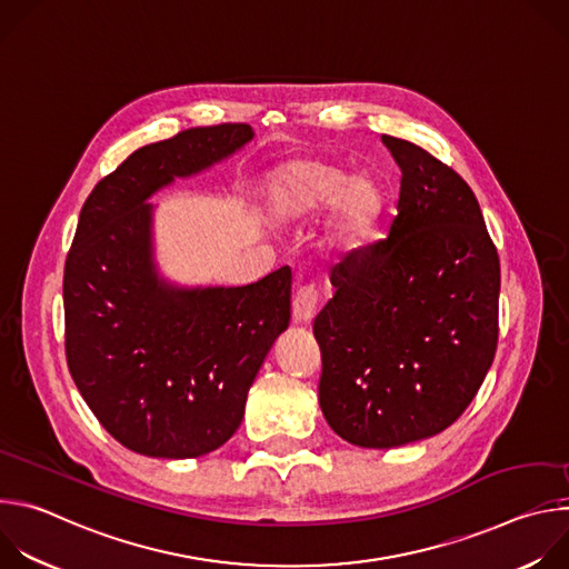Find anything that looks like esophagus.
Returning <instances> with one entry per match:
<instances>
[{"instance_id": "esophagus-1", "label": "esophagus", "mask_w": 569, "mask_h": 569, "mask_svg": "<svg viewBox=\"0 0 569 569\" xmlns=\"http://www.w3.org/2000/svg\"><path fill=\"white\" fill-rule=\"evenodd\" d=\"M317 303H319V292L315 286L306 283L299 286V290L292 297V315L295 321H310L312 315L317 312Z\"/></svg>"}]
</instances>
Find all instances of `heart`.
<instances>
[{
    "instance_id": "heart-1",
    "label": "heart",
    "mask_w": 569,
    "mask_h": 569,
    "mask_svg": "<svg viewBox=\"0 0 569 569\" xmlns=\"http://www.w3.org/2000/svg\"><path fill=\"white\" fill-rule=\"evenodd\" d=\"M327 204L333 229L356 236L376 220L382 193L369 176H347L338 164L317 157H292L270 171L266 207L274 220H306Z\"/></svg>"
}]
</instances>
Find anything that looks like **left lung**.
<instances>
[{"instance_id": "8db88e82", "label": "left lung", "mask_w": 569, "mask_h": 569, "mask_svg": "<svg viewBox=\"0 0 569 569\" xmlns=\"http://www.w3.org/2000/svg\"><path fill=\"white\" fill-rule=\"evenodd\" d=\"M400 169L387 236L331 270L312 321L319 408L345 441L396 448L452 426L498 349L500 259L459 173L382 134Z\"/></svg>"}]
</instances>
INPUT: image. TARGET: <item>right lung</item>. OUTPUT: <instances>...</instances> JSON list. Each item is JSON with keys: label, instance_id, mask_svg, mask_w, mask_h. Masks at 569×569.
I'll return each mask as SVG.
<instances>
[{"label": "right lung", "instance_id": "1", "mask_svg": "<svg viewBox=\"0 0 569 569\" xmlns=\"http://www.w3.org/2000/svg\"><path fill=\"white\" fill-rule=\"evenodd\" d=\"M248 123L189 128L134 150L80 209L64 263V353L99 423L128 450L191 459L220 448L290 323L288 266L238 288H180L152 261V204L252 141Z\"/></svg>", "mask_w": 569, "mask_h": 569}]
</instances>
